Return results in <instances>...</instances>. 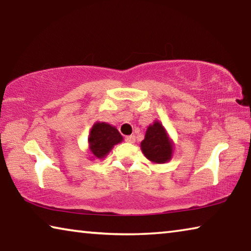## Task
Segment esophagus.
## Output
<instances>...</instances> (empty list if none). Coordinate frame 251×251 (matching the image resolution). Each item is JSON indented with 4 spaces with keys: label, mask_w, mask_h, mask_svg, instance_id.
Returning a JSON list of instances; mask_svg holds the SVG:
<instances>
[{
    "label": "esophagus",
    "mask_w": 251,
    "mask_h": 251,
    "mask_svg": "<svg viewBox=\"0 0 251 251\" xmlns=\"http://www.w3.org/2000/svg\"><path fill=\"white\" fill-rule=\"evenodd\" d=\"M135 136L134 135H130V136H126L125 137V141L127 143H135Z\"/></svg>",
    "instance_id": "esophagus-1"
}]
</instances>
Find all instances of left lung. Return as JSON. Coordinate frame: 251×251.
Segmentation results:
<instances>
[{"label":"left lung","mask_w":251,"mask_h":251,"mask_svg":"<svg viewBox=\"0 0 251 251\" xmlns=\"http://www.w3.org/2000/svg\"><path fill=\"white\" fill-rule=\"evenodd\" d=\"M141 148L144 155L152 163L163 164L172 158L173 144L169 141L163 125L158 122L148 127Z\"/></svg>","instance_id":"1"}]
</instances>
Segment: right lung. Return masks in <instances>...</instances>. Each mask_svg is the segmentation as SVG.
<instances>
[{
	"mask_svg": "<svg viewBox=\"0 0 251 251\" xmlns=\"http://www.w3.org/2000/svg\"><path fill=\"white\" fill-rule=\"evenodd\" d=\"M122 141V135L118 133L115 127L106 123H96L93 126L90 137H88L91 152L100 159L104 158L112 151L113 146Z\"/></svg>",
	"mask_w": 251,
	"mask_h": 251,
	"instance_id": "1",
	"label": "right lung"
}]
</instances>
